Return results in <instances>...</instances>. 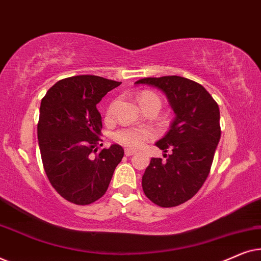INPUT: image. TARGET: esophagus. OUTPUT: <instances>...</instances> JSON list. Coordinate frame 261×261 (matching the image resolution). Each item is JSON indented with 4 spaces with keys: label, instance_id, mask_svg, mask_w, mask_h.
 <instances>
[{
    "label": "esophagus",
    "instance_id": "esophagus-1",
    "mask_svg": "<svg viewBox=\"0 0 261 261\" xmlns=\"http://www.w3.org/2000/svg\"><path fill=\"white\" fill-rule=\"evenodd\" d=\"M135 153H137V151H134V149H130V148H126V149H124V154H126L127 156L133 155V154H135Z\"/></svg>",
    "mask_w": 261,
    "mask_h": 261
}]
</instances>
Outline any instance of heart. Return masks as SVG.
Wrapping results in <instances>:
<instances>
[{
	"mask_svg": "<svg viewBox=\"0 0 261 261\" xmlns=\"http://www.w3.org/2000/svg\"><path fill=\"white\" fill-rule=\"evenodd\" d=\"M149 101H156L160 103L159 97L155 94H153V92H141V95L139 96V102H140V105H144V103ZM153 137H154V134H153V132L151 129L128 127L115 132L113 138L116 142H119V144L123 146H127V147L140 148L146 144V142L153 139Z\"/></svg>",
	"mask_w": 261,
	"mask_h": 261,
	"instance_id": "1",
	"label": "heart"
}]
</instances>
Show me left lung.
<instances>
[{
	"mask_svg": "<svg viewBox=\"0 0 261 261\" xmlns=\"http://www.w3.org/2000/svg\"><path fill=\"white\" fill-rule=\"evenodd\" d=\"M135 84L162 90L176 114L165 137L155 142L166 159H151L142 190L156 205L177 206L197 194L210 172L221 138L219 106L201 84L184 77H148Z\"/></svg>",
	"mask_w": 261,
	"mask_h": 261,
	"instance_id": "8db88e82",
	"label": "left lung"
}]
</instances>
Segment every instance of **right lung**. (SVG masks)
<instances>
[{
    "instance_id": "1",
    "label": "right lung",
    "mask_w": 261,
    "mask_h": 261,
    "mask_svg": "<svg viewBox=\"0 0 261 261\" xmlns=\"http://www.w3.org/2000/svg\"><path fill=\"white\" fill-rule=\"evenodd\" d=\"M120 84L91 74L73 76L57 82L41 99L38 141L42 165L56 191L74 204L101 198L123 158V148L116 144L96 153L102 141L96 106Z\"/></svg>"
}]
</instances>
